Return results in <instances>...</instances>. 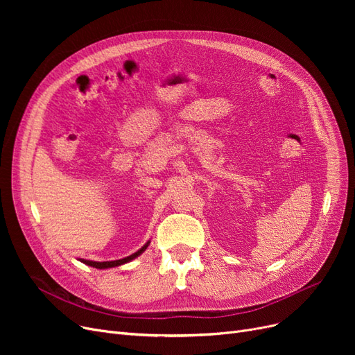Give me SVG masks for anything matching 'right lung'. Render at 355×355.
I'll use <instances>...</instances> for the list:
<instances>
[{
    "mask_svg": "<svg viewBox=\"0 0 355 355\" xmlns=\"http://www.w3.org/2000/svg\"><path fill=\"white\" fill-rule=\"evenodd\" d=\"M148 245H149V241L146 245H144L138 252H135L134 254H130V256H126V257H123V259H119V260H110V262H92V260H86V259H80V262H83L85 265H87V266H92V268H96V269H107V268H115V266H121V265H123V263H128V262H130V260H134L135 257H138L142 252H145V249L148 248Z\"/></svg>",
    "mask_w": 355,
    "mask_h": 355,
    "instance_id": "right-lung-1",
    "label": "right lung"
}]
</instances>
